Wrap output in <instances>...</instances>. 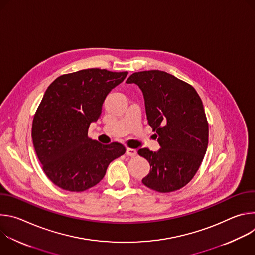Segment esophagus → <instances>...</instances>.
Masks as SVG:
<instances>
[{
	"mask_svg": "<svg viewBox=\"0 0 255 255\" xmlns=\"http://www.w3.org/2000/svg\"><path fill=\"white\" fill-rule=\"evenodd\" d=\"M126 154H127L128 156L133 157V156H135V155L137 154V150H136V149H133V148H127V149H126Z\"/></svg>",
	"mask_w": 255,
	"mask_h": 255,
	"instance_id": "1",
	"label": "esophagus"
}]
</instances>
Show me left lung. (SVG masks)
<instances>
[{
    "instance_id": "obj_1",
    "label": "left lung",
    "mask_w": 255,
    "mask_h": 255,
    "mask_svg": "<svg viewBox=\"0 0 255 255\" xmlns=\"http://www.w3.org/2000/svg\"><path fill=\"white\" fill-rule=\"evenodd\" d=\"M126 83L141 90L160 146L154 152L138 150L150 164L143 185L160 193L181 189L198 171L208 147L209 126L200 96L191 85L161 70L134 72Z\"/></svg>"
}]
</instances>
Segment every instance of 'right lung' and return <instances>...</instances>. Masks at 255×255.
I'll return each mask as SVG.
<instances>
[{
	"label": "right lung",
	"mask_w": 255,
	"mask_h": 255,
	"mask_svg": "<svg viewBox=\"0 0 255 255\" xmlns=\"http://www.w3.org/2000/svg\"><path fill=\"white\" fill-rule=\"evenodd\" d=\"M128 72L89 68L63 75L47 88L32 124L33 145L48 178L69 192H83L105 176L108 165L126 151L88 137L103 103Z\"/></svg>",
	"instance_id": "obj_1"
}]
</instances>
